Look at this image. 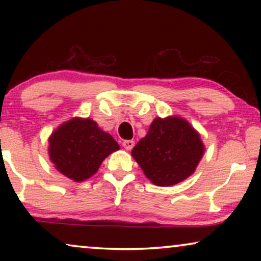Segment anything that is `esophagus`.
<instances>
[{
  "mask_svg": "<svg viewBox=\"0 0 261 261\" xmlns=\"http://www.w3.org/2000/svg\"><path fill=\"white\" fill-rule=\"evenodd\" d=\"M134 145H135V142L133 140H124L122 142V146L124 147V149H126V151H130V149L134 147Z\"/></svg>",
  "mask_w": 261,
  "mask_h": 261,
  "instance_id": "obj_1",
  "label": "esophagus"
}]
</instances>
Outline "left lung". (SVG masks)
Here are the masks:
<instances>
[{
    "label": "left lung",
    "mask_w": 261,
    "mask_h": 261,
    "mask_svg": "<svg viewBox=\"0 0 261 261\" xmlns=\"http://www.w3.org/2000/svg\"><path fill=\"white\" fill-rule=\"evenodd\" d=\"M204 149L201 135L187 120L167 116L152 121L132 155L153 184L171 187L195 172Z\"/></svg>",
    "instance_id": "1"
}]
</instances>
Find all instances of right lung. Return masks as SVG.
Masks as SVG:
<instances>
[{
  "label": "right lung",
  "instance_id": "add662e5",
  "mask_svg": "<svg viewBox=\"0 0 261 261\" xmlns=\"http://www.w3.org/2000/svg\"><path fill=\"white\" fill-rule=\"evenodd\" d=\"M120 146L92 119L73 117L52 132L48 155L57 171L73 181H83L97 172L103 160Z\"/></svg>",
  "mask_w": 261,
  "mask_h": 261
}]
</instances>
